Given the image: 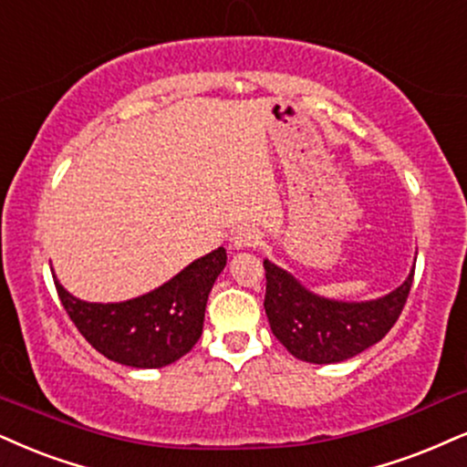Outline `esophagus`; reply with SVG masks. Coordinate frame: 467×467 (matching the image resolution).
Returning <instances> with one entry per match:
<instances>
[{"instance_id": "obj_1", "label": "esophagus", "mask_w": 467, "mask_h": 467, "mask_svg": "<svg viewBox=\"0 0 467 467\" xmlns=\"http://www.w3.org/2000/svg\"><path fill=\"white\" fill-rule=\"evenodd\" d=\"M262 243V234L253 227H240L235 229L232 235V244L235 249H251V246H257Z\"/></svg>"}]
</instances>
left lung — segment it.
<instances>
[{
    "label": "left lung",
    "instance_id": "left-lung-1",
    "mask_svg": "<svg viewBox=\"0 0 467 467\" xmlns=\"http://www.w3.org/2000/svg\"><path fill=\"white\" fill-rule=\"evenodd\" d=\"M416 268V266H413ZM413 268L389 295L372 301H336L316 295L295 275L264 260L266 309L273 336L296 359L307 364H339L372 344L394 327L410 296Z\"/></svg>",
    "mask_w": 467,
    "mask_h": 467
}]
</instances>
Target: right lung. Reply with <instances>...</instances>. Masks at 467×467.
Listing matches in <instances>:
<instances>
[{
    "label": "right lung",
    "instance_id": "right-lung-1",
    "mask_svg": "<svg viewBox=\"0 0 467 467\" xmlns=\"http://www.w3.org/2000/svg\"><path fill=\"white\" fill-rule=\"evenodd\" d=\"M224 264L227 251L218 246L155 290L120 303L82 301L56 275L54 284L68 318L103 357L120 366L164 368L186 355L203 333L207 296Z\"/></svg>",
    "mask_w": 467,
    "mask_h": 467
}]
</instances>
